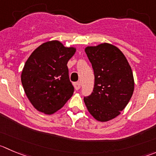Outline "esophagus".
Listing matches in <instances>:
<instances>
[{"instance_id":"esophagus-1","label":"esophagus","mask_w":156,"mask_h":156,"mask_svg":"<svg viewBox=\"0 0 156 156\" xmlns=\"http://www.w3.org/2000/svg\"><path fill=\"white\" fill-rule=\"evenodd\" d=\"M74 87H75V89L76 90H80V87H81V83L80 82L75 83H74Z\"/></svg>"}]
</instances>
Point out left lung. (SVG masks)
Wrapping results in <instances>:
<instances>
[{
  "label": "left lung",
  "instance_id": "8db88e82",
  "mask_svg": "<svg viewBox=\"0 0 156 156\" xmlns=\"http://www.w3.org/2000/svg\"><path fill=\"white\" fill-rule=\"evenodd\" d=\"M93 66V93L83 100L90 113L99 122H107L120 114L134 91L131 66L122 52L110 44L86 47Z\"/></svg>",
  "mask_w": 156,
  "mask_h": 156
}]
</instances>
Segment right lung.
<instances>
[{
    "label": "right lung",
    "mask_w": 156,
    "mask_h": 156,
    "mask_svg": "<svg viewBox=\"0 0 156 156\" xmlns=\"http://www.w3.org/2000/svg\"><path fill=\"white\" fill-rule=\"evenodd\" d=\"M76 52L58 41L44 43L25 63L21 83L28 99L38 111L53 114L73 96L67 63Z\"/></svg>",
    "instance_id": "obj_1"
}]
</instances>
